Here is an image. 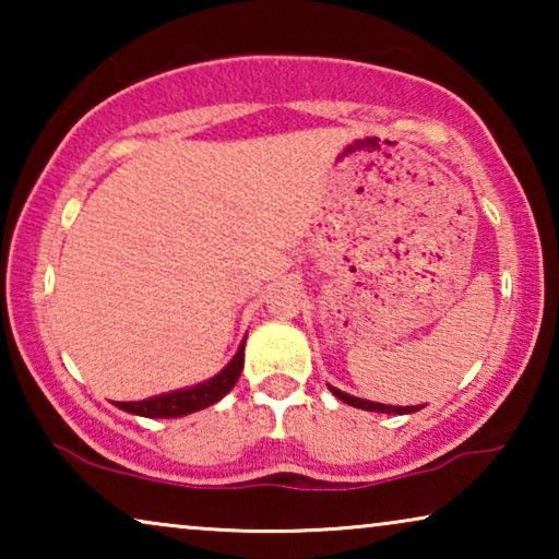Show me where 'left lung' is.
<instances>
[{
    "label": "left lung",
    "instance_id": "1",
    "mask_svg": "<svg viewBox=\"0 0 559 559\" xmlns=\"http://www.w3.org/2000/svg\"><path fill=\"white\" fill-rule=\"evenodd\" d=\"M328 389H331V392L338 396L341 402L350 404V407L366 409V412H384V415H409V412L423 409V404H419V407H392V404H379V402H369V400H358V396H350V394L341 392V389H335V386H328Z\"/></svg>",
    "mask_w": 559,
    "mask_h": 559
}]
</instances>
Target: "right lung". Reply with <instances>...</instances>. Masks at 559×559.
<instances>
[{"label": "right lung", "instance_id": "obj_1", "mask_svg": "<svg viewBox=\"0 0 559 559\" xmlns=\"http://www.w3.org/2000/svg\"><path fill=\"white\" fill-rule=\"evenodd\" d=\"M243 369V343L236 350V356L224 366V371H218L216 377L209 381H201V384L188 386V389H178V392H167L159 396H150V400L142 402H117L119 409L132 412V415L140 417H182L190 415V412L205 409L211 404H216L218 400L231 392L236 381L241 377Z\"/></svg>", "mask_w": 559, "mask_h": 559}]
</instances>
